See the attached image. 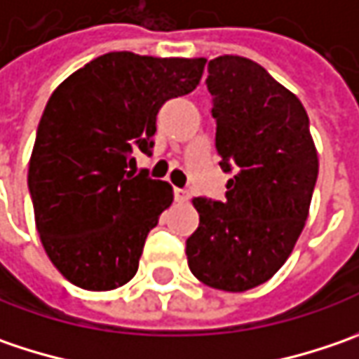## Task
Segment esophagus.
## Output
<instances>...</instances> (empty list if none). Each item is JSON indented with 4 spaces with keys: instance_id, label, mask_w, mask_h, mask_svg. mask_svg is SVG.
Returning <instances> with one entry per match:
<instances>
[{
    "instance_id": "1",
    "label": "esophagus",
    "mask_w": 359,
    "mask_h": 359,
    "mask_svg": "<svg viewBox=\"0 0 359 359\" xmlns=\"http://www.w3.org/2000/svg\"><path fill=\"white\" fill-rule=\"evenodd\" d=\"M189 191L187 189H180V187H175V198L179 201V203H184V201H189Z\"/></svg>"
}]
</instances>
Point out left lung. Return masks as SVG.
I'll return each mask as SVG.
<instances>
[{
  "label": "left lung",
  "mask_w": 359,
  "mask_h": 359,
  "mask_svg": "<svg viewBox=\"0 0 359 359\" xmlns=\"http://www.w3.org/2000/svg\"><path fill=\"white\" fill-rule=\"evenodd\" d=\"M207 88L219 164L235 175L225 201L193 198L198 226L187 259L205 285L239 293L271 279L291 255L320 163L304 104L257 62L210 60Z\"/></svg>",
  "instance_id": "obj_1"
}]
</instances>
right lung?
<instances>
[{
  "mask_svg": "<svg viewBox=\"0 0 359 359\" xmlns=\"http://www.w3.org/2000/svg\"><path fill=\"white\" fill-rule=\"evenodd\" d=\"M205 57L110 52L68 76L46 104L27 187L39 239L55 269L88 291L128 283L172 187L134 175V152L152 154L164 102L193 92Z\"/></svg>",
  "mask_w": 359,
  "mask_h": 359,
  "instance_id": "right-lung-1",
  "label": "right lung"
}]
</instances>
